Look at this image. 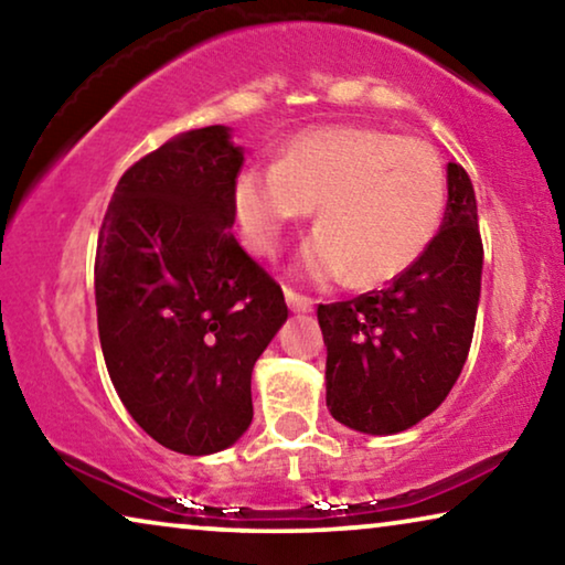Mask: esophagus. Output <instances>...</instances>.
<instances>
[{
    "instance_id": "obj_1",
    "label": "esophagus",
    "mask_w": 565,
    "mask_h": 565,
    "mask_svg": "<svg viewBox=\"0 0 565 565\" xmlns=\"http://www.w3.org/2000/svg\"><path fill=\"white\" fill-rule=\"evenodd\" d=\"M285 300H288L290 311H298V313H306V311H311V308H313L311 298L303 296V292L292 290V288H285Z\"/></svg>"
}]
</instances>
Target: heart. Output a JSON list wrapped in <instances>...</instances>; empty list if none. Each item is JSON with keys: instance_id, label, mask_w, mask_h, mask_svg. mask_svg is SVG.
Masks as SVG:
<instances>
[{"instance_id": "heart-1", "label": "heart", "mask_w": 565, "mask_h": 565, "mask_svg": "<svg viewBox=\"0 0 565 565\" xmlns=\"http://www.w3.org/2000/svg\"><path fill=\"white\" fill-rule=\"evenodd\" d=\"M316 207L300 254L313 280L373 288L424 257L447 207L445 161L429 141L373 126L298 134L273 167L236 177L234 213L246 244L275 254L285 231Z\"/></svg>"}]
</instances>
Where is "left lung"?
I'll return each mask as SVG.
<instances>
[{
    "instance_id": "1",
    "label": "left lung",
    "mask_w": 565,
    "mask_h": 565,
    "mask_svg": "<svg viewBox=\"0 0 565 565\" xmlns=\"http://www.w3.org/2000/svg\"><path fill=\"white\" fill-rule=\"evenodd\" d=\"M483 242L470 177L447 164V207L424 257L383 290L319 306L327 406L344 427L396 435L447 398L468 360Z\"/></svg>"
}]
</instances>
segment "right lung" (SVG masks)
I'll list each match as a JSON object with an SVG mask.
<instances>
[{"instance_id": "right-lung-1", "label": "right lung", "mask_w": 565, "mask_h": 565, "mask_svg": "<svg viewBox=\"0 0 565 565\" xmlns=\"http://www.w3.org/2000/svg\"><path fill=\"white\" fill-rule=\"evenodd\" d=\"M244 153L226 126L190 130L126 169L97 236L105 365L146 435L226 450L252 424V370L288 319L282 288L231 234Z\"/></svg>"}]
</instances>
